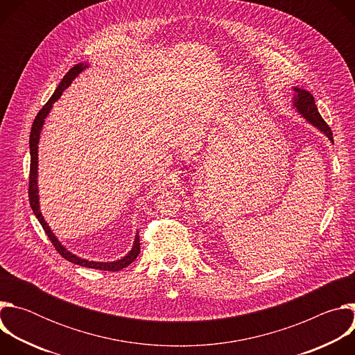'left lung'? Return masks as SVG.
<instances>
[{"label":"left lung","mask_w":355,"mask_h":355,"mask_svg":"<svg viewBox=\"0 0 355 355\" xmlns=\"http://www.w3.org/2000/svg\"><path fill=\"white\" fill-rule=\"evenodd\" d=\"M295 91L297 92L295 96V107L296 110L305 116L313 126H316L318 129H320L331 141H333V133L330 126L324 122V119L320 116L318 107L315 104V98L311 92H308L306 89H300V88H295Z\"/></svg>","instance_id":"1"}]
</instances>
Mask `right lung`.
Instances as JSON below:
<instances>
[{"label": "right lung", "instance_id": "1", "mask_svg": "<svg viewBox=\"0 0 355 355\" xmlns=\"http://www.w3.org/2000/svg\"><path fill=\"white\" fill-rule=\"evenodd\" d=\"M85 67H88L85 63H78L76 66H73L69 73L64 76V78L62 80V83L59 84V87L56 88V91L53 92V95L49 98L47 103L43 105V108L37 112L33 123H32V129H31V136H29V147H31V170H29V191H28V196H29V204L31 208L35 214V216L37 218L39 223L42 225L44 233L47 234V237L52 241L53 247L58 250L59 254L66 259L70 263H74L77 266L81 267H87V268H94V270H104V271H119L125 267H128L130 263H133L136 260V257L139 256L140 252V240L139 236L136 234L135 239V244L133 248L130 250V252L128 256H125L122 260L114 261V263H95V261H88V260H83L74 254H71L70 251H67L56 239V236L50 230V227L47 226V223L44 222L40 211H39V198H37V184H36V177H37V143H39V135L42 130V126L44 123V118L47 116L50 108H52L53 103L60 98V95L63 94V91L70 85V83L73 81V78L80 74Z\"/></svg>", "mask_w": 355, "mask_h": 355}]
</instances>
